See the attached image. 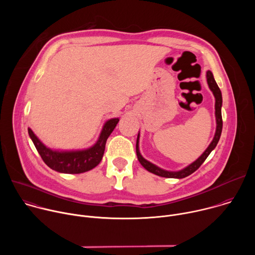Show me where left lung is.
<instances>
[{
	"label": "left lung",
	"instance_id": "left-lung-1",
	"mask_svg": "<svg viewBox=\"0 0 255 255\" xmlns=\"http://www.w3.org/2000/svg\"><path fill=\"white\" fill-rule=\"evenodd\" d=\"M207 83L208 86L210 88V90L212 91L214 97H215V116H216V132L214 135V138L212 140V142L210 143L209 146L207 147V149L203 152V154L196 159L194 162H192L191 164H189L188 166H186L185 168L177 170V171H170V170H165L162 169L160 167H158L157 165L153 164L152 162L148 161L145 159L139 150V137H140V133H138L137 135V141H136V154H137V158L139 160V162L141 163V165L148 170L149 172H152L156 175L162 176V177H171V178H184L190 174H192L193 172H195L201 165L202 163L206 160V158L209 156V154L212 152V150L215 149V147L217 146L218 141L220 139L221 133H222V127H223V121H222V114H221V108H222V94L221 91L218 87L214 76L212 74L211 70L207 71Z\"/></svg>",
	"mask_w": 255,
	"mask_h": 255
}]
</instances>
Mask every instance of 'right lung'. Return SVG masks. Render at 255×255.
Wrapping results in <instances>:
<instances>
[{
	"label": "right lung",
	"instance_id": "obj_1",
	"mask_svg": "<svg viewBox=\"0 0 255 255\" xmlns=\"http://www.w3.org/2000/svg\"><path fill=\"white\" fill-rule=\"evenodd\" d=\"M119 122V118L106 121L100 136L93 146L82 150H54L47 147L28 128V133L43 161L53 170L61 173H82L96 167L102 160L108 137Z\"/></svg>",
	"mask_w": 255,
	"mask_h": 255
}]
</instances>
